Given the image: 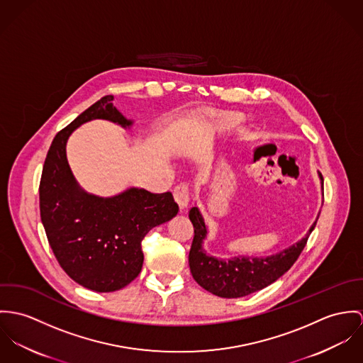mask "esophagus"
Masks as SVG:
<instances>
[{"instance_id": "34e87169", "label": "esophagus", "mask_w": 363, "mask_h": 363, "mask_svg": "<svg viewBox=\"0 0 363 363\" xmlns=\"http://www.w3.org/2000/svg\"><path fill=\"white\" fill-rule=\"evenodd\" d=\"M174 199L181 208H185L189 203V189L186 184H178L174 188Z\"/></svg>"}]
</instances>
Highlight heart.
Listing matches in <instances>:
<instances>
[{
  "instance_id": "1",
  "label": "heart",
  "mask_w": 363,
  "mask_h": 363,
  "mask_svg": "<svg viewBox=\"0 0 363 363\" xmlns=\"http://www.w3.org/2000/svg\"><path fill=\"white\" fill-rule=\"evenodd\" d=\"M242 117L240 114H237V113H227V114H224V117H223V125L225 126V128H235V126H238L240 123H241Z\"/></svg>"
}]
</instances>
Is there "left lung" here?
Masks as SVG:
<instances>
[{
	"mask_svg": "<svg viewBox=\"0 0 363 363\" xmlns=\"http://www.w3.org/2000/svg\"><path fill=\"white\" fill-rule=\"evenodd\" d=\"M322 179L323 175L319 172ZM319 218V217H318ZM316 221L301 241L267 257L237 256L230 260L210 256L203 249L207 235V227L198 207L189 211V220L194 224V241L189 250V267L195 281L206 291L221 298H241L266 288L285 274L299 257Z\"/></svg>",
	"mask_w": 363,
	"mask_h": 363,
	"instance_id": "8db88e82",
	"label": "left lung"
}]
</instances>
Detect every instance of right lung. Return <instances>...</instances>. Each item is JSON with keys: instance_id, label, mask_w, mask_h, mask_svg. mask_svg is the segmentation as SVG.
I'll return each instance as SVG.
<instances>
[{"instance_id": "1", "label": "right lung", "mask_w": 363, "mask_h": 363, "mask_svg": "<svg viewBox=\"0 0 363 363\" xmlns=\"http://www.w3.org/2000/svg\"><path fill=\"white\" fill-rule=\"evenodd\" d=\"M113 100L101 97L55 135L39 188L41 223L60 266L74 281L97 292L118 291L133 281L143 264V238L178 213L171 192L129 188L113 198H99L75 181L65 147L79 125L91 120L132 125Z\"/></svg>"}]
</instances>
